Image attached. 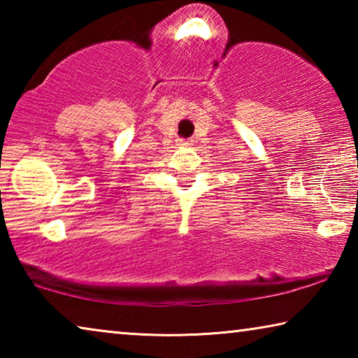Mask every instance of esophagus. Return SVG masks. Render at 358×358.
<instances>
[{
    "label": "esophagus",
    "mask_w": 358,
    "mask_h": 358,
    "mask_svg": "<svg viewBox=\"0 0 358 358\" xmlns=\"http://www.w3.org/2000/svg\"><path fill=\"white\" fill-rule=\"evenodd\" d=\"M178 143L185 145V147H189V145H192V138H180Z\"/></svg>",
    "instance_id": "1"
}]
</instances>
